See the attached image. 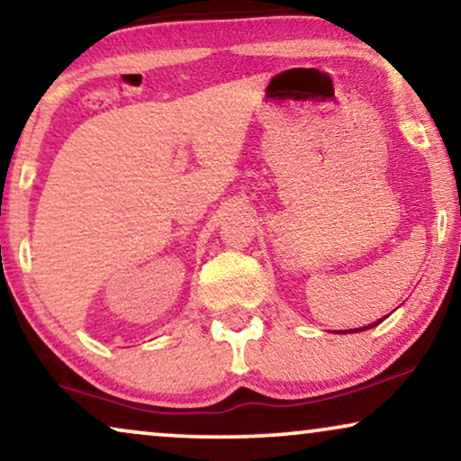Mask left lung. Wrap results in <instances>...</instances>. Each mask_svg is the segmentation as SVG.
Segmentation results:
<instances>
[{"label": "left lung", "mask_w": 461, "mask_h": 461, "mask_svg": "<svg viewBox=\"0 0 461 461\" xmlns=\"http://www.w3.org/2000/svg\"><path fill=\"white\" fill-rule=\"evenodd\" d=\"M382 321H377V322H373V324H369V327H363V329H354V330H348V333H358V330H365V329H371V327H375V324H379Z\"/></svg>", "instance_id": "8db88e82"}]
</instances>
